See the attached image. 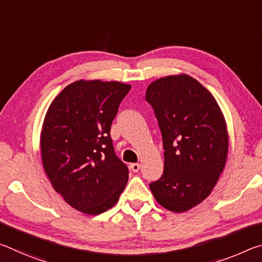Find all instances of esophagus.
I'll list each match as a JSON object with an SVG mask.
<instances>
[{
    "label": "esophagus",
    "mask_w": 262,
    "mask_h": 262,
    "mask_svg": "<svg viewBox=\"0 0 262 262\" xmlns=\"http://www.w3.org/2000/svg\"><path fill=\"white\" fill-rule=\"evenodd\" d=\"M130 168H132V171H134V172L140 171V168H141V164H139V163L130 164Z\"/></svg>",
    "instance_id": "obj_1"
}]
</instances>
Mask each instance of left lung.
I'll list each match as a JSON object with an SVG mask.
<instances>
[{
  "label": "left lung",
  "instance_id": "8db88e82",
  "mask_svg": "<svg viewBox=\"0 0 262 262\" xmlns=\"http://www.w3.org/2000/svg\"><path fill=\"white\" fill-rule=\"evenodd\" d=\"M145 99L162 132L164 172L150 189L165 209L184 212L209 196L225 167L227 121L209 91L189 75L150 83Z\"/></svg>",
  "mask_w": 262,
  "mask_h": 262
}]
</instances>
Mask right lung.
<instances>
[{"label":"right lung","instance_id":"obj_1","mask_svg":"<svg viewBox=\"0 0 262 262\" xmlns=\"http://www.w3.org/2000/svg\"><path fill=\"white\" fill-rule=\"evenodd\" d=\"M130 88L78 79L55 97L43 119V170L55 192L83 214L108 210L126 187L129 171L115 155L110 132Z\"/></svg>","mask_w":262,"mask_h":262}]
</instances>
